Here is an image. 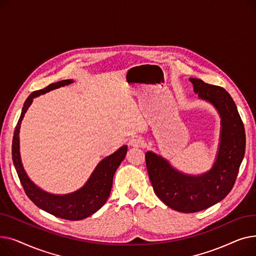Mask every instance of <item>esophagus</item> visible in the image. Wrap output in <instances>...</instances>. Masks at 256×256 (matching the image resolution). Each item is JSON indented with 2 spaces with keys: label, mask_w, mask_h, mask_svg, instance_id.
Here are the masks:
<instances>
[{
  "label": "esophagus",
  "mask_w": 256,
  "mask_h": 256,
  "mask_svg": "<svg viewBox=\"0 0 256 256\" xmlns=\"http://www.w3.org/2000/svg\"><path fill=\"white\" fill-rule=\"evenodd\" d=\"M128 145L130 147H134V148H139V147H142L144 145V141L141 138H132L128 141Z\"/></svg>",
  "instance_id": "obj_1"
}]
</instances>
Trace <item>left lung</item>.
<instances>
[{"label":"left lung","mask_w":256,"mask_h":256,"mask_svg":"<svg viewBox=\"0 0 256 256\" xmlns=\"http://www.w3.org/2000/svg\"><path fill=\"white\" fill-rule=\"evenodd\" d=\"M200 100L210 102L221 118L220 143L212 167L200 176L184 174L163 156L152 152L145 154L146 167L156 196L182 212L206 210L224 199L232 189L245 154L246 136L236 106L224 88L190 78Z\"/></svg>","instance_id":"8db88e82"}]
</instances>
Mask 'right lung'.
Wrapping results in <instances>:
<instances>
[{
  "mask_svg": "<svg viewBox=\"0 0 256 256\" xmlns=\"http://www.w3.org/2000/svg\"><path fill=\"white\" fill-rule=\"evenodd\" d=\"M72 82V80H60V82L52 83L44 89L32 92L28 98L26 100L20 117L14 130V135H13L12 160L26 196L39 208L58 218L78 221L91 216L92 214L98 212L106 204L112 189L113 176L117 168L126 158L128 146H121L114 154L102 160L92 172L89 180L80 189L65 195L50 194L38 188L26 176L22 164L20 152V128L22 120L26 110L31 106L33 98L50 90L60 88L65 85H70Z\"/></svg>",
  "mask_w": 256,
  "mask_h": 256,
  "instance_id": "right-lung-1",
  "label": "right lung"
}]
</instances>
